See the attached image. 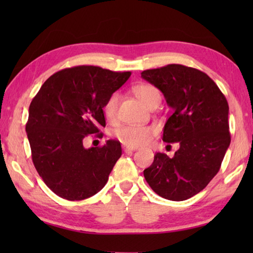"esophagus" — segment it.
Listing matches in <instances>:
<instances>
[{
    "label": "esophagus",
    "mask_w": 253,
    "mask_h": 253,
    "mask_svg": "<svg viewBox=\"0 0 253 253\" xmlns=\"http://www.w3.org/2000/svg\"><path fill=\"white\" fill-rule=\"evenodd\" d=\"M136 147H130V146H123V151L125 153H129V152H135Z\"/></svg>",
    "instance_id": "obj_1"
}]
</instances>
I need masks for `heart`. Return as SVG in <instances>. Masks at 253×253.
<instances>
[{"label": "heart", "instance_id": "b5f03b06", "mask_svg": "<svg viewBox=\"0 0 253 253\" xmlns=\"http://www.w3.org/2000/svg\"><path fill=\"white\" fill-rule=\"evenodd\" d=\"M135 93L138 99L143 102L145 106H152L154 102L160 101L161 95L155 87L151 84H140L135 88ZM119 104V93L115 92L111 95L108 100L106 101L104 107V113L108 121H115L117 117V109ZM154 134V130L151 127L143 126H132L127 125L116 130V135L119 142L126 146L138 147L149 143Z\"/></svg>", "mask_w": 253, "mask_h": 253}]
</instances>
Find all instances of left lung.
Wrapping results in <instances>:
<instances>
[{
    "label": "left lung",
    "mask_w": 253,
    "mask_h": 253,
    "mask_svg": "<svg viewBox=\"0 0 253 253\" xmlns=\"http://www.w3.org/2000/svg\"><path fill=\"white\" fill-rule=\"evenodd\" d=\"M142 78L160 89L173 109L163 140L179 144L173 157L155 154L145 179L162 198L187 200L215 176L230 146L228 101L216 84L194 68L168 65L143 71Z\"/></svg>",
    "instance_id": "left-lung-1"
}]
</instances>
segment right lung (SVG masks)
Returning <instances> with one entry per match:
<instances>
[{"instance_id":"1","label":"right lung","mask_w":253,"mask_h":253,"mask_svg":"<svg viewBox=\"0 0 253 253\" xmlns=\"http://www.w3.org/2000/svg\"><path fill=\"white\" fill-rule=\"evenodd\" d=\"M130 75L95 66L67 68L46 79L32 99L25 126L32 161L60 198L84 200L106 185L122 156L121 143L109 139L84 148V139L106 126V101Z\"/></svg>"}]
</instances>
